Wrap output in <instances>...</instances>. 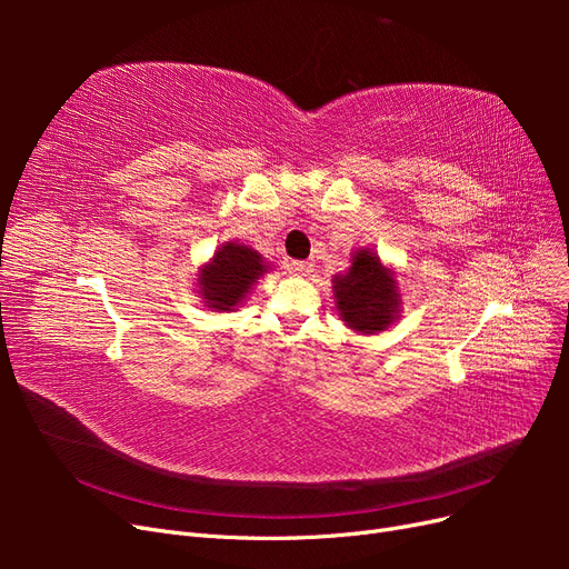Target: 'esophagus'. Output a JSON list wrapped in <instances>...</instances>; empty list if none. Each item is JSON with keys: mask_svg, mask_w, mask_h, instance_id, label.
Masks as SVG:
<instances>
[{"mask_svg": "<svg viewBox=\"0 0 569 569\" xmlns=\"http://www.w3.org/2000/svg\"><path fill=\"white\" fill-rule=\"evenodd\" d=\"M287 270H289L291 274H308V272H313V263H308V261H291V263L287 266Z\"/></svg>", "mask_w": 569, "mask_h": 569, "instance_id": "1", "label": "esophagus"}]
</instances>
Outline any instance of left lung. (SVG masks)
Masks as SVG:
<instances>
[{
  "label": "left lung",
  "mask_w": 569,
  "mask_h": 569,
  "mask_svg": "<svg viewBox=\"0 0 569 569\" xmlns=\"http://www.w3.org/2000/svg\"><path fill=\"white\" fill-rule=\"evenodd\" d=\"M332 291L339 318L358 335H380L401 318L399 278L375 249H356L349 270L332 278Z\"/></svg>",
  "instance_id": "1"
}]
</instances>
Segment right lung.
I'll list each match as a JSON object with an SVG mask.
<instances>
[{
	"label": "right lung",
	"instance_id": "obj_1",
	"mask_svg": "<svg viewBox=\"0 0 569 569\" xmlns=\"http://www.w3.org/2000/svg\"><path fill=\"white\" fill-rule=\"evenodd\" d=\"M270 270L266 258L242 242H222L197 270V295L216 313H232Z\"/></svg>",
	"mask_w": 569,
	"mask_h": 569
}]
</instances>
